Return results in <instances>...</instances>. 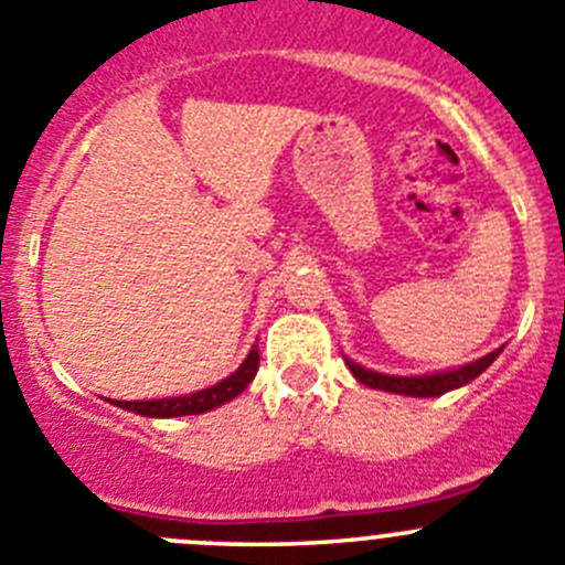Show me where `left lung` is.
Here are the masks:
<instances>
[{"label": "left lung", "instance_id": "8db88e82", "mask_svg": "<svg viewBox=\"0 0 565 565\" xmlns=\"http://www.w3.org/2000/svg\"><path fill=\"white\" fill-rule=\"evenodd\" d=\"M499 352H502V349L475 360V363H466V366L452 369V372L424 374V377H394V374H380V372H372V369L358 366V363H352L349 358H347V366L349 372L354 374V380L369 385V388L388 391V394H405V396H440V394H447V391H455L460 388V385L471 383L475 377H480V374L491 366L493 360L499 358Z\"/></svg>", "mask_w": 565, "mask_h": 565}]
</instances>
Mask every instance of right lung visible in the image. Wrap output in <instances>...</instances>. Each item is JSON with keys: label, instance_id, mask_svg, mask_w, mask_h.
Instances as JSON below:
<instances>
[{"label": "right lung", "instance_id": "add662e5", "mask_svg": "<svg viewBox=\"0 0 565 565\" xmlns=\"http://www.w3.org/2000/svg\"><path fill=\"white\" fill-rule=\"evenodd\" d=\"M257 360H260V352H257V347H252V352L246 354V360L238 366V372H233L227 380L211 385V388L196 391V394L171 396V399H152V402L113 399V405L125 407V411L138 413V416H149V418H174V416H196V413H207L213 411V407L224 405V402L235 399V396H238L252 380H255Z\"/></svg>", "mask_w": 565, "mask_h": 565}]
</instances>
